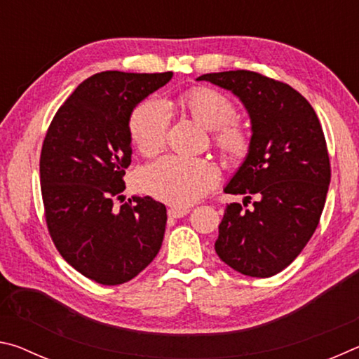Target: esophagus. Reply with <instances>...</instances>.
Returning a JSON list of instances; mask_svg holds the SVG:
<instances>
[{"label": "esophagus", "mask_w": 359, "mask_h": 359, "mask_svg": "<svg viewBox=\"0 0 359 359\" xmlns=\"http://www.w3.org/2000/svg\"><path fill=\"white\" fill-rule=\"evenodd\" d=\"M188 212H190V209L188 208H171V209H168V215L171 218H182V217H185Z\"/></svg>", "instance_id": "esophagus-1"}]
</instances>
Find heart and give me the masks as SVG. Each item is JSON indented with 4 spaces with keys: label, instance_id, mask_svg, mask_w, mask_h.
Instances as JSON below:
<instances>
[{
    "label": "heart",
    "instance_id": "obj_1",
    "mask_svg": "<svg viewBox=\"0 0 359 359\" xmlns=\"http://www.w3.org/2000/svg\"><path fill=\"white\" fill-rule=\"evenodd\" d=\"M179 104L208 130L229 160H242L250 147L244 126L234 121L236 107L226 95L209 87H193L179 96ZM168 133V114L158 101H144L131 114V142L144 156H154L163 149ZM217 169L203 158L169 155L144 168L137 177L139 188L160 201L190 205L201 199L217 184Z\"/></svg>",
    "mask_w": 359,
    "mask_h": 359
}]
</instances>
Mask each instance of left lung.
<instances>
[{"mask_svg": "<svg viewBox=\"0 0 359 359\" xmlns=\"http://www.w3.org/2000/svg\"><path fill=\"white\" fill-rule=\"evenodd\" d=\"M233 92L252 121L248 154L224 193L244 194L224 209L215 252L250 277H271L293 263L318 226L331 165L313 107L288 83L253 71L199 76Z\"/></svg>", "mask_w": 359, "mask_h": 359, "instance_id": "1", "label": "left lung"}]
</instances>
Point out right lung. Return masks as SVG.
Returning <instances> with one entry per match:
<instances>
[{"label":"right lung","mask_w":359,"mask_h":359,"mask_svg":"<svg viewBox=\"0 0 359 359\" xmlns=\"http://www.w3.org/2000/svg\"><path fill=\"white\" fill-rule=\"evenodd\" d=\"M172 72L104 71L83 81L53 117L39 172L46 222L60 255L90 280L120 285L160 252L165 204L150 196L123 202L131 165L133 109L171 81Z\"/></svg>","instance_id":"add662e5"}]
</instances>
